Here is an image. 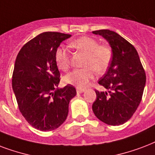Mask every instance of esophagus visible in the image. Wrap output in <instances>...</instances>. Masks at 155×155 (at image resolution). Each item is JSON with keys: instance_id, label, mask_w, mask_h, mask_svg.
I'll return each instance as SVG.
<instances>
[{"instance_id": "34e87169", "label": "esophagus", "mask_w": 155, "mask_h": 155, "mask_svg": "<svg viewBox=\"0 0 155 155\" xmlns=\"http://www.w3.org/2000/svg\"><path fill=\"white\" fill-rule=\"evenodd\" d=\"M84 91H85V89H84V88H76V92H77L78 93H84Z\"/></svg>"}]
</instances>
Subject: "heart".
Here are the masks:
<instances>
[{
	"label": "heart",
	"instance_id": "obj_1",
	"mask_svg": "<svg viewBox=\"0 0 155 155\" xmlns=\"http://www.w3.org/2000/svg\"><path fill=\"white\" fill-rule=\"evenodd\" d=\"M71 46L78 51L86 54L83 69L73 70L65 75L63 80L66 84L84 88L93 78L94 71L97 73L104 72L111 61L112 51L106 45H99L95 39L84 36L73 41ZM69 51L66 48L59 47L55 53V61L59 69L67 71L70 67Z\"/></svg>",
	"mask_w": 155,
	"mask_h": 155
}]
</instances>
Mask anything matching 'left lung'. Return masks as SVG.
<instances>
[{
	"instance_id": "8db88e82",
	"label": "left lung",
	"mask_w": 155,
	"mask_h": 155,
	"mask_svg": "<svg viewBox=\"0 0 155 155\" xmlns=\"http://www.w3.org/2000/svg\"><path fill=\"white\" fill-rule=\"evenodd\" d=\"M93 33L102 36L112 51L110 67L98 81L106 91L96 90L93 111L106 124H124L131 119L141 101L146 73L137 49L121 35L106 29Z\"/></svg>"
}]
</instances>
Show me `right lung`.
<instances>
[{
  "instance_id": "right-lung-1",
  "label": "right lung",
  "mask_w": 155,
  "mask_h": 155,
  "mask_svg": "<svg viewBox=\"0 0 155 155\" xmlns=\"http://www.w3.org/2000/svg\"><path fill=\"white\" fill-rule=\"evenodd\" d=\"M71 35L46 31L22 46L18 54L12 88L22 116L33 127L51 131L64 123L69 102L76 95L74 86L58 88L60 72L55 53Z\"/></svg>"
}]
</instances>
